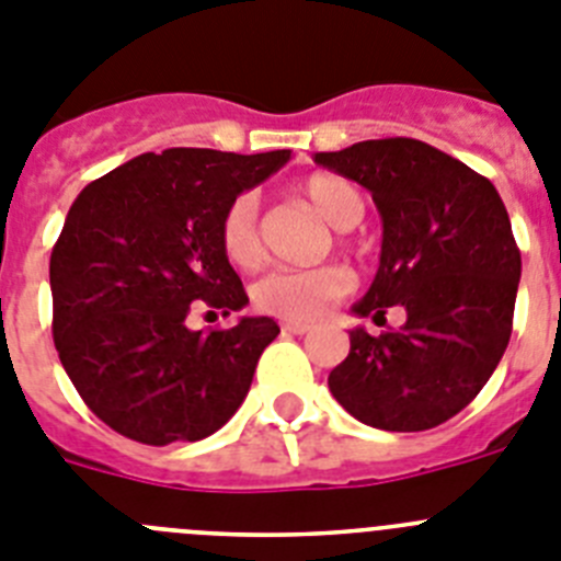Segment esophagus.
I'll list each match as a JSON object with an SVG mask.
<instances>
[{"label": "esophagus", "instance_id": "1", "mask_svg": "<svg viewBox=\"0 0 561 561\" xmlns=\"http://www.w3.org/2000/svg\"><path fill=\"white\" fill-rule=\"evenodd\" d=\"M282 332H290V335H305V332H310V324H301V321H282Z\"/></svg>", "mask_w": 561, "mask_h": 561}]
</instances>
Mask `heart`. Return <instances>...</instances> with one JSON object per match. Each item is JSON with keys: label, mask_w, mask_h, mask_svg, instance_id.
<instances>
[{"label": "heart", "mask_w": 561, "mask_h": 561, "mask_svg": "<svg viewBox=\"0 0 561 561\" xmlns=\"http://www.w3.org/2000/svg\"><path fill=\"white\" fill-rule=\"evenodd\" d=\"M301 195L330 226L346 231L366 215V201L352 181L332 173H318L301 184ZM260 204L256 195H237L220 218V249L237 268H256L262 262V240L256 229ZM355 287L346 265H321L310 271H274L254 285V305L285 321H316L337 299Z\"/></svg>", "instance_id": "1"}]
</instances>
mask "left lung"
Returning a JSON list of instances; mask_svg holds the SVG:
<instances>
[{
	"mask_svg": "<svg viewBox=\"0 0 561 561\" xmlns=\"http://www.w3.org/2000/svg\"><path fill=\"white\" fill-rule=\"evenodd\" d=\"M321 168L357 181L382 218L380 268L357 318L405 324L350 330V355L330 391L363 425L431 431L476 400L512 337L519 249L492 181L419 139H368L316 153Z\"/></svg>",
	"mask_w": 561,
	"mask_h": 561,
	"instance_id": "8db88e82",
	"label": "left lung"
}]
</instances>
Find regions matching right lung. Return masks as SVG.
I'll use <instances>...</instances> for the list:
<instances>
[{
  "instance_id": "right-lung-1",
  "label": "right lung",
  "mask_w": 561,
  "mask_h": 561,
  "mask_svg": "<svg viewBox=\"0 0 561 561\" xmlns=\"http://www.w3.org/2000/svg\"><path fill=\"white\" fill-rule=\"evenodd\" d=\"M290 150L142 153L75 198L49 256L53 337L83 402L134 442H198L234 416L274 318L193 332L204 301L224 316L249 296L220 249V218Z\"/></svg>"
}]
</instances>
